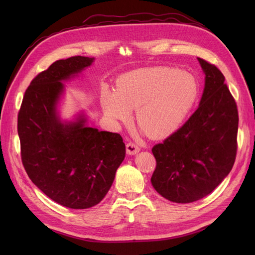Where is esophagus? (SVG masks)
<instances>
[{"label": "esophagus", "mask_w": 255, "mask_h": 255, "mask_svg": "<svg viewBox=\"0 0 255 255\" xmlns=\"http://www.w3.org/2000/svg\"><path fill=\"white\" fill-rule=\"evenodd\" d=\"M139 146H138L136 143L134 142H128L127 143V152L129 155H133V154H136L139 152Z\"/></svg>", "instance_id": "obj_1"}]
</instances>
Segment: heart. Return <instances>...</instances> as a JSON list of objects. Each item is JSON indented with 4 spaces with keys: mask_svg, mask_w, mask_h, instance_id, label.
Listing matches in <instances>:
<instances>
[{
    "mask_svg": "<svg viewBox=\"0 0 255 255\" xmlns=\"http://www.w3.org/2000/svg\"><path fill=\"white\" fill-rule=\"evenodd\" d=\"M198 95L194 76L173 67H154L123 76L115 95H103L102 106L107 117L118 121L136 110V125L150 138L161 139L181 127Z\"/></svg>",
    "mask_w": 255,
    "mask_h": 255,
    "instance_id": "b5f03b06",
    "label": "heart"
}]
</instances>
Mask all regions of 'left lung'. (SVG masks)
<instances>
[{"instance_id":"8db88e82","label":"left lung","mask_w":255,"mask_h":255,"mask_svg":"<svg viewBox=\"0 0 255 255\" xmlns=\"http://www.w3.org/2000/svg\"><path fill=\"white\" fill-rule=\"evenodd\" d=\"M205 87L197 111L173 134L152 148L151 183L160 196L190 203L210 195L232 170L237 153L238 111L225 75L199 58Z\"/></svg>"}]
</instances>
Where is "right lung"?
<instances>
[{"label":"right lung","mask_w":255,"mask_h":255,"mask_svg":"<svg viewBox=\"0 0 255 255\" xmlns=\"http://www.w3.org/2000/svg\"><path fill=\"white\" fill-rule=\"evenodd\" d=\"M92 61L85 56L56 60L30 82L18 114L21 159L28 177L54 202L73 210L101 202L126 157L120 134L86 128L84 118L63 125L56 115L61 81Z\"/></svg>","instance_id":"obj_1"}]
</instances>
